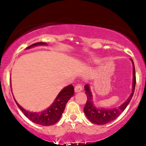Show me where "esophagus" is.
Segmentation results:
<instances>
[{"instance_id": "esophagus-1", "label": "esophagus", "mask_w": 146, "mask_h": 146, "mask_svg": "<svg viewBox=\"0 0 146 146\" xmlns=\"http://www.w3.org/2000/svg\"><path fill=\"white\" fill-rule=\"evenodd\" d=\"M82 90V86L80 84H78V85H76V86H75V91L76 92V93L80 92Z\"/></svg>"}]
</instances>
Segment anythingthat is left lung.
<instances>
[{"instance_id": "obj_1", "label": "left lung", "mask_w": 146, "mask_h": 146, "mask_svg": "<svg viewBox=\"0 0 146 146\" xmlns=\"http://www.w3.org/2000/svg\"><path fill=\"white\" fill-rule=\"evenodd\" d=\"M132 60V66H133V82H132V93L130 94L129 98L127 99L123 104L119 106L117 108H99L95 107L93 102V95L90 91V86L88 84H86L84 86V89L86 90V93L87 96V101L84 108V112L87 117V118L89 119L92 123H95L98 125H104L106 123H108L109 122L113 121L114 119L117 118L120 115L122 112L125 109L127 106L130 103V100L133 96L134 92H135V84H136V77H135V64H134L133 60Z\"/></svg>"}]
</instances>
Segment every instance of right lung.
Here are the masks:
<instances>
[{
  "label": "right lung",
  "mask_w": 146,
  "mask_h": 146,
  "mask_svg": "<svg viewBox=\"0 0 146 146\" xmlns=\"http://www.w3.org/2000/svg\"><path fill=\"white\" fill-rule=\"evenodd\" d=\"M38 45H47V44L46 42H36L28 46L27 48H26V49L32 48L33 46H38ZM73 95H74V87L71 84L68 85L60 92L55 101L51 105V106H49V108H48L44 111L40 112V113H36V112L33 113V112H29L28 110H26L21 106L18 104L16 100L14 98V99L18 108L22 110V112L29 119L36 124L48 126V125L55 124L59 121L64 110L66 103L70 100V98L73 96Z\"/></svg>",
  "instance_id": "1"
}]
</instances>
